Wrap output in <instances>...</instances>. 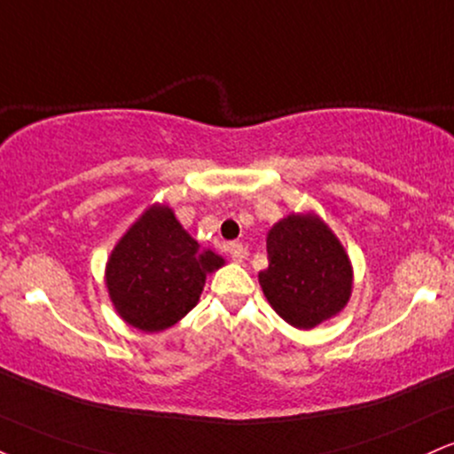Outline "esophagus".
Returning a JSON list of instances; mask_svg holds the SVG:
<instances>
[{
  "label": "esophagus",
  "instance_id": "34e87169",
  "mask_svg": "<svg viewBox=\"0 0 454 454\" xmlns=\"http://www.w3.org/2000/svg\"><path fill=\"white\" fill-rule=\"evenodd\" d=\"M228 254L234 262H243L245 255H247V249L243 247V243H231L228 245Z\"/></svg>",
  "mask_w": 454,
  "mask_h": 454
}]
</instances>
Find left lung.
Listing matches in <instances>:
<instances>
[{"mask_svg": "<svg viewBox=\"0 0 454 454\" xmlns=\"http://www.w3.org/2000/svg\"><path fill=\"white\" fill-rule=\"evenodd\" d=\"M269 269L258 275L270 307L294 327L310 330L348 302V255L317 215H287L266 237Z\"/></svg>", "mask_w": 454, "mask_h": 454, "instance_id": "obj_1", "label": "left lung"}]
</instances>
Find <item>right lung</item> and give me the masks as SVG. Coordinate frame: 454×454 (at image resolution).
Returning <instances> with one entry per match:
<instances>
[{
	"instance_id": "add662e5",
	"label": "right lung",
	"mask_w": 454,
	"mask_h": 454,
	"mask_svg": "<svg viewBox=\"0 0 454 454\" xmlns=\"http://www.w3.org/2000/svg\"><path fill=\"white\" fill-rule=\"evenodd\" d=\"M223 264L184 231L168 207H150L120 239L106 281L114 307L129 325L160 332L199 302L207 275Z\"/></svg>"
}]
</instances>
